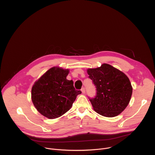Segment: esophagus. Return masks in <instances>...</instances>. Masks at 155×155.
Returning <instances> with one entry per match:
<instances>
[{"instance_id":"esophagus-1","label":"esophagus","mask_w":155,"mask_h":155,"mask_svg":"<svg viewBox=\"0 0 155 155\" xmlns=\"http://www.w3.org/2000/svg\"><path fill=\"white\" fill-rule=\"evenodd\" d=\"M81 92H82V93H85V88L84 87H83L82 88H81Z\"/></svg>"}]
</instances>
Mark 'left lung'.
Segmentation results:
<instances>
[{
    "label": "left lung",
    "mask_w": 155,
    "mask_h": 155,
    "mask_svg": "<svg viewBox=\"0 0 155 155\" xmlns=\"http://www.w3.org/2000/svg\"><path fill=\"white\" fill-rule=\"evenodd\" d=\"M96 88L94 97H89L95 111L106 117H114L127 106L132 93L128 77L107 64L87 71Z\"/></svg>",
    "instance_id": "1"
}]
</instances>
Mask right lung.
Wrapping results in <instances>:
<instances>
[{
    "instance_id": "1",
    "label": "right lung",
    "mask_w": 155,
    "mask_h": 155,
    "mask_svg": "<svg viewBox=\"0 0 155 155\" xmlns=\"http://www.w3.org/2000/svg\"><path fill=\"white\" fill-rule=\"evenodd\" d=\"M68 74V69L54 67L33 85L32 101L42 115L50 119L61 117L71 108L77 96L81 93L75 90L72 80L66 79Z\"/></svg>"
}]
</instances>
